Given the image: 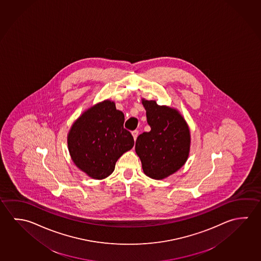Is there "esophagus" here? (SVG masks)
<instances>
[{
    "mask_svg": "<svg viewBox=\"0 0 261 261\" xmlns=\"http://www.w3.org/2000/svg\"><path fill=\"white\" fill-rule=\"evenodd\" d=\"M132 136L134 137V140H137V136H138V131L137 130H135V131H133Z\"/></svg>",
    "mask_w": 261,
    "mask_h": 261,
    "instance_id": "34e87169",
    "label": "esophagus"
}]
</instances>
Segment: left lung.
Returning a JSON list of instances; mask_svg holds the SVG:
<instances>
[{"label":"left lung","instance_id":"1","mask_svg":"<svg viewBox=\"0 0 261 261\" xmlns=\"http://www.w3.org/2000/svg\"><path fill=\"white\" fill-rule=\"evenodd\" d=\"M146 111L149 132L137 137L136 153L147 177L163 179L186 163L191 147V132L187 122L177 109L159 106L154 100L142 99Z\"/></svg>","mask_w":261,"mask_h":261}]
</instances>
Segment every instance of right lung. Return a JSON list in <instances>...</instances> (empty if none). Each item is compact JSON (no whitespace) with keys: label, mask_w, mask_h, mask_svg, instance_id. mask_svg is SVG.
Returning <instances> with one entry per match:
<instances>
[{"label":"right lung","mask_w":261,"mask_h":261,"mask_svg":"<svg viewBox=\"0 0 261 261\" xmlns=\"http://www.w3.org/2000/svg\"><path fill=\"white\" fill-rule=\"evenodd\" d=\"M124 115L115 101L91 106L74 122L68 134V148L74 164L90 178L102 179L114 172L120 156L134 146L124 128Z\"/></svg>","instance_id":"obj_1"}]
</instances>
